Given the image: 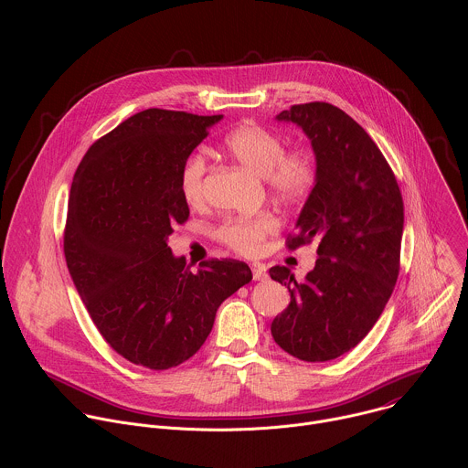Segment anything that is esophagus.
Wrapping results in <instances>:
<instances>
[{
  "instance_id": "esophagus-1",
  "label": "esophagus",
  "mask_w": 468,
  "mask_h": 468,
  "mask_svg": "<svg viewBox=\"0 0 468 468\" xmlns=\"http://www.w3.org/2000/svg\"><path fill=\"white\" fill-rule=\"evenodd\" d=\"M251 274H253L255 282H264L266 278H269V274H266V271H264V266H261V264L251 266Z\"/></svg>"
}]
</instances>
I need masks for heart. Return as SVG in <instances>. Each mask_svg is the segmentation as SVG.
<instances>
[{
  "label": "heart",
  "mask_w": 468,
  "mask_h": 468,
  "mask_svg": "<svg viewBox=\"0 0 468 468\" xmlns=\"http://www.w3.org/2000/svg\"><path fill=\"white\" fill-rule=\"evenodd\" d=\"M226 150L250 170L261 174L269 188L285 199L303 196L316 181V159L305 148L285 150L278 131L255 122L231 129L224 137ZM206 159L188 155L179 170V192L190 207H199L206 199ZM280 229V218L271 211L253 217L226 218L213 231L215 239L229 250L253 255L264 240Z\"/></svg>",
  "instance_id": "b5f03b06"
}]
</instances>
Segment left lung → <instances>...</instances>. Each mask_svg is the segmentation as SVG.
Instances as JSON below:
<instances>
[{"instance_id": "1", "label": "left lung", "mask_w": 468, "mask_h": 468, "mask_svg": "<svg viewBox=\"0 0 468 468\" xmlns=\"http://www.w3.org/2000/svg\"><path fill=\"white\" fill-rule=\"evenodd\" d=\"M278 120L298 123L316 155V183L287 248L318 242L314 269L296 282L287 266L271 278L291 303L271 325L287 354L322 363L356 348L383 313L399 272L404 199L368 133L325 101L292 105Z\"/></svg>"}]
</instances>
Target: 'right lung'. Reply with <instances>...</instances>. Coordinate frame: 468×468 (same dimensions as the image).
<instances>
[{"mask_svg":"<svg viewBox=\"0 0 468 468\" xmlns=\"http://www.w3.org/2000/svg\"><path fill=\"white\" fill-rule=\"evenodd\" d=\"M222 114L146 109L98 139L69 197L64 257L105 343L123 359L168 370L190 359L220 303L251 282L237 259L190 272L166 239L188 220L179 170Z\"/></svg>","mask_w":468,"mask_h":468,"instance_id":"1","label":"right lung"}]
</instances>
